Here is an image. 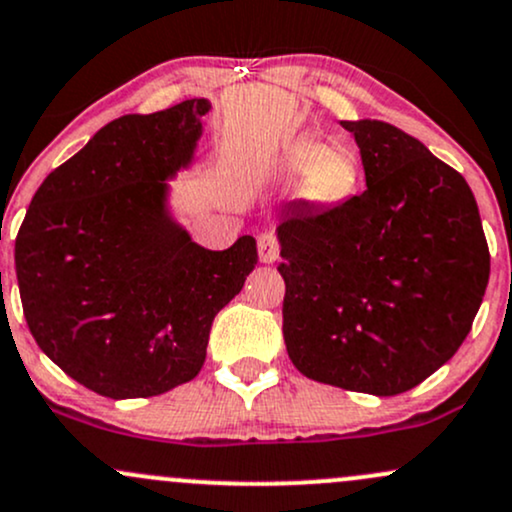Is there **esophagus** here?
Listing matches in <instances>:
<instances>
[{
	"label": "esophagus",
	"instance_id": "obj_1",
	"mask_svg": "<svg viewBox=\"0 0 512 512\" xmlns=\"http://www.w3.org/2000/svg\"><path fill=\"white\" fill-rule=\"evenodd\" d=\"M257 252H260V262H265V265L277 260V257H279L277 235L269 233V230H265L262 235H257Z\"/></svg>",
	"mask_w": 512,
	"mask_h": 512
}]
</instances>
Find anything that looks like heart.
I'll list each match as a JSON object with an SVG mask.
<instances>
[{
  "label": "heart",
  "instance_id": "1",
  "mask_svg": "<svg viewBox=\"0 0 512 512\" xmlns=\"http://www.w3.org/2000/svg\"><path fill=\"white\" fill-rule=\"evenodd\" d=\"M286 177H299V194L318 209H338L357 194L362 162L345 145L325 148L320 140L301 138L282 157Z\"/></svg>",
  "mask_w": 512,
  "mask_h": 512
}]
</instances>
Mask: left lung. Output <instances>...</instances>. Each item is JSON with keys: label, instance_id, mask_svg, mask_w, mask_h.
<instances>
[{"label": "left lung", "instance_id": "8db88e82", "mask_svg": "<svg viewBox=\"0 0 512 512\" xmlns=\"http://www.w3.org/2000/svg\"><path fill=\"white\" fill-rule=\"evenodd\" d=\"M367 189L338 209L291 206L277 235L284 342L308 379L396 396L459 350L491 255L457 170L384 121H342Z\"/></svg>", "mask_w": 512, "mask_h": 512}]
</instances>
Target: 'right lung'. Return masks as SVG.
I'll use <instances>...</instances> for the list:
<instances>
[{"mask_svg":"<svg viewBox=\"0 0 512 512\" xmlns=\"http://www.w3.org/2000/svg\"><path fill=\"white\" fill-rule=\"evenodd\" d=\"M211 104L106 123L33 194L16 235L21 306L38 347L106 398H148L201 372L211 323L257 265L252 235L196 245L167 213Z\"/></svg>","mask_w":512,"mask_h":512,"instance_id":"1","label":"right lung"}]
</instances>
